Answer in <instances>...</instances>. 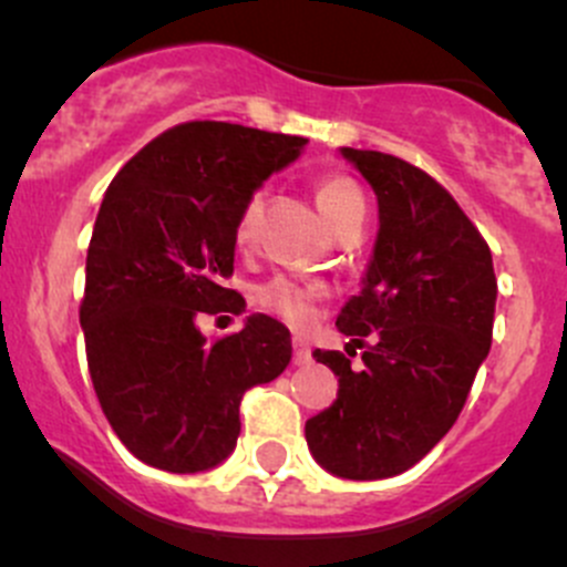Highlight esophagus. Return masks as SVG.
<instances>
[{
  "label": "esophagus",
  "mask_w": 567,
  "mask_h": 567,
  "mask_svg": "<svg viewBox=\"0 0 567 567\" xmlns=\"http://www.w3.org/2000/svg\"><path fill=\"white\" fill-rule=\"evenodd\" d=\"M291 349H295V365L311 363V347H308L306 338H300V336L291 338Z\"/></svg>",
  "instance_id": "34e87169"
}]
</instances>
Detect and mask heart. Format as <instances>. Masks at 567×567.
<instances>
[{"label":"heart","instance_id":"obj_1","mask_svg":"<svg viewBox=\"0 0 567 567\" xmlns=\"http://www.w3.org/2000/svg\"><path fill=\"white\" fill-rule=\"evenodd\" d=\"M313 198L322 213L324 224L332 231L365 218V198L360 194L358 185L343 174H324L313 185ZM261 215H265V190H254L243 202L240 213L235 220V243L250 245L259 235ZM324 297V286L313 281H300V278L278 276L272 281L261 284L256 289L254 300L261 311L284 319V322L300 327L308 324L313 317V306Z\"/></svg>","mask_w":567,"mask_h":567}]
</instances>
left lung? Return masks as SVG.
I'll return each mask as SVG.
<instances>
[{
	"mask_svg": "<svg viewBox=\"0 0 567 567\" xmlns=\"http://www.w3.org/2000/svg\"><path fill=\"white\" fill-rule=\"evenodd\" d=\"M341 155L379 204L363 289L336 319L347 347L365 352L360 369L341 352H313L338 395L308 420L306 440L332 475L382 481L417 464L464 410L492 349L497 278L481 231L423 168L373 150Z\"/></svg>",
	"mask_w": 567,
	"mask_h": 567,
	"instance_id": "obj_1",
	"label": "left lung"
}]
</instances>
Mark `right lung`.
I'll return each mask as SVG.
<instances>
[{
  "label": "right lung",
  "instance_id": "add662e5",
  "mask_svg": "<svg viewBox=\"0 0 567 567\" xmlns=\"http://www.w3.org/2000/svg\"><path fill=\"white\" fill-rule=\"evenodd\" d=\"M306 138L231 122H185L111 179L86 250L81 330L97 401L122 445L157 470L204 472L231 456L240 401L281 377L291 336L254 313L207 341L202 313H240L235 272L243 202Z\"/></svg>",
  "mask_w": 567,
  "mask_h": 567
}]
</instances>
